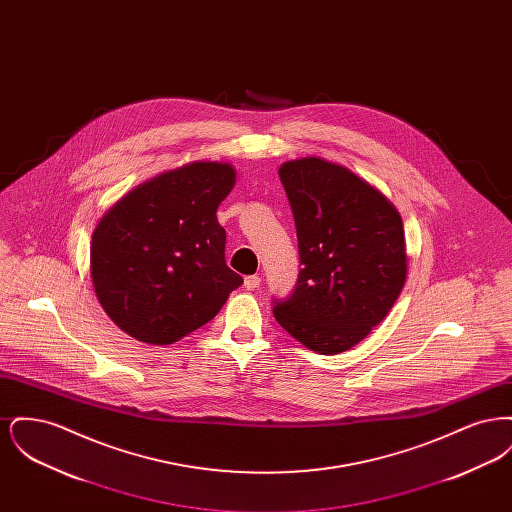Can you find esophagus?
<instances>
[{
  "mask_svg": "<svg viewBox=\"0 0 512 512\" xmlns=\"http://www.w3.org/2000/svg\"><path fill=\"white\" fill-rule=\"evenodd\" d=\"M244 286L247 290H257L261 286V276H257V274L245 276Z\"/></svg>",
  "mask_w": 512,
  "mask_h": 512,
  "instance_id": "1",
  "label": "esophagus"
}]
</instances>
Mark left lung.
I'll list each match as a JSON object with an SVG mask.
<instances>
[{
	"mask_svg": "<svg viewBox=\"0 0 512 512\" xmlns=\"http://www.w3.org/2000/svg\"><path fill=\"white\" fill-rule=\"evenodd\" d=\"M278 174L303 268L293 292L272 299V313L311 351L336 355L365 340L403 290V220L376 188L324 159L290 161Z\"/></svg>",
	"mask_w": 512,
	"mask_h": 512,
	"instance_id": "left-lung-1",
	"label": "left lung"
}]
</instances>
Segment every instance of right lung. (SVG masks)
<instances>
[{
	"label": "right lung",
	"mask_w": 512,
	"mask_h": 512,
	"mask_svg": "<svg viewBox=\"0 0 512 512\" xmlns=\"http://www.w3.org/2000/svg\"><path fill=\"white\" fill-rule=\"evenodd\" d=\"M226 163L165 172L107 211L90 267L103 311L128 336L169 345L217 317L244 278L224 259L220 201L234 188Z\"/></svg>",
	"instance_id": "add662e5"
}]
</instances>
